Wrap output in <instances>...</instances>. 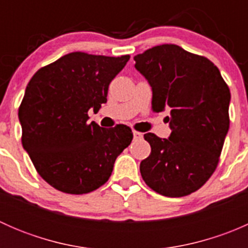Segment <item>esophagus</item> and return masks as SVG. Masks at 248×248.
I'll use <instances>...</instances> for the list:
<instances>
[{"label":"esophagus","mask_w":248,"mask_h":248,"mask_svg":"<svg viewBox=\"0 0 248 248\" xmlns=\"http://www.w3.org/2000/svg\"><path fill=\"white\" fill-rule=\"evenodd\" d=\"M133 137H134V139H136V140L141 139V138H142V133H140V132L134 131V132H133Z\"/></svg>","instance_id":"34e87169"}]
</instances>
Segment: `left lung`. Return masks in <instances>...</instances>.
<instances>
[{
  "mask_svg": "<svg viewBox=\"0 0 248 248\" xmlns=\"http://www.w3.org/2000/svg\"><path fill=\"white\" fill-rule=\"evenodd\" d=\"M134 61L152 87V110L170 109L169 139L144 134L151 154L140 163V174L162 196H188L218 166L231 122L228 85L209 59L175 44L147 49Z\"/></svg>",
  "mask_w": 248,
  "mask_h": 248,
  "instance_id": "left-lung-1",
  "label": "left lung"
}]
</instances>
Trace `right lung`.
<instances>
[{
  "label": "right lung",
  "mask_w": 248,
  "mask_h": 248,
  "mask_svg": "<svg viewBox=\"0 0 248 248\" xmlns=\"http://www.w3.org/2000/svg\"><path fill=\"white\" fill-rule=\"evenodd\" d=\"M128 60L71 52L38 69L27 84L19 107L22 146L57 191L85 194L103 186L131 144L129 127L87 122L89 110L106 103L109 84Z\"/></svg>",
  "instance_id": "obj_1"
}]
</instances>
